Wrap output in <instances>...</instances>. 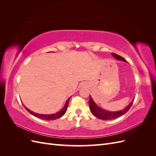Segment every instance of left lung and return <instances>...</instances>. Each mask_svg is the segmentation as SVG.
Wrapping results in <instances>:
<instances>
[{
	"label": "left lung",
	"instance_id": "1",
	"mask_svg": "<svg viewBox=\"0 0 156 156\" xmlns=\"http://www.w3.org/2000/svg\"><path fill=\"white\" fill-rule=\"evenodd\" d=\"M112 55L113 56V57H115L118 60L124 61V62H127L123 57H122V56L119 55H118L115 53H112ZM133 101H134V98L133 99V100H132V101L129 103V104L125 108H124V109L119 111H115V112L108 111L100 108L95 102H94L91 96H90V100H89L88 103H89L90 109L92 113L94 116L97 117L99 119L107 120H112V119H117V118H119L124 115L125 113H126L127 111H128V110L131 107L132 104H133Z\"/></svg>",
	"mask_w": 156,
	"mask_h": 156
}]
</instances>
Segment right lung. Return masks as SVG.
Returning a JSON list of instances; mask_svg holds the SVG:
<instances>
[{"mask_svg": "<svg viewBox=\"0 0 156 156\" xmlns=\"http://www.w3.org/2000/svg\"><path fill=\"white\" fill-rule=\"evenodd\" d=\"M50 53V52H49ZM70 98H69L68 100L66 101V103L64 106L63 107V108L61 109L60 111L55 113V114H51V115H43V114H38V113H36L32 112V111H30L29 108H27L24 105L23 106L25 107V108H26V110L30 112L31 115H32L33 116H34L37 118H39L40 119H43V120H54L57 119H59V118L62 117L66 111L67 108H68V103H69V101Z\"/></svg>", "mask_w": 156, "mask_h": 156, "instance_id": "right-lung-1", "label": "right lung"}]
</instances>
